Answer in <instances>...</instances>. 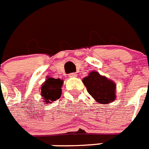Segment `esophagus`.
<instances>
[{"label": "esophagus", "instance_id": "34e87169", "mask_svg": "<svg viewBox=\"0 0 149 149\" xmlns=\"http://www.w3.org/2000/svg\"><path fill=\"white\" fill-rule=\"evenodd\" d=\"M77 74L76 73H70L69 74V77H77Z\"/></svg>", "mask_w": 149, "mask_h": 149}]
</instances>
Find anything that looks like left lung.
I'll use <instances>...</instances> for the list:
<instances>
[{"mask_svg": "<svg viewBox=\"0 0 149 149\" xmlns=\"http://www.w3.org/2000/svg\"><path fill=\"white\" fill-rule=\"evenodd\" d=\"M83 83L97 103L106 104L115 100L116 84L111 80L100 75L97 72H90L87 77L83 79Z\"/></svg>", "mask_w": 149, "mask_h": 149, "instance_id": "obj_1", "label": "left lung"}]
</instances>
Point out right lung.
<instances>
[{"label": "right lung", "instance_id": "right-lung-1", "mask_svg": "<svg viewBox=\"0 0 149 149\" xmlns=\"http://www.w3.org/2000/svg\"><path fill=\"white\" fill-rule=\"evenodd\" d=\"M63 81L61 79H54L53 77H47L46 81L42 84L40 88V94L43 97V102L46 104L51 103L59 99L61 96V87Z\"/></svg>", "mask_w": 149, "mask_h": 149}]
</instances>
